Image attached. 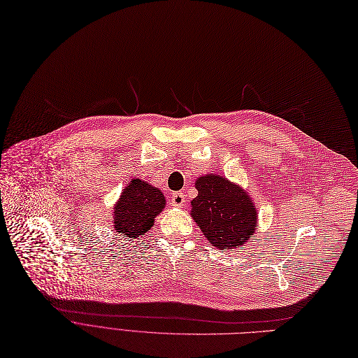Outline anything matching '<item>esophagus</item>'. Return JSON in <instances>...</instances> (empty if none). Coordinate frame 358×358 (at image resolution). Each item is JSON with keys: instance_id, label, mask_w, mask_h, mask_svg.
<instances>
[{"instance_id": "1", "label": "esophagus", "mask_w": 358, "mask_h": 358, "mask_svg": "<svg viewBox=\"0 0 358 358\" xmlns=\"http://www.w3.org/2000/svg\"><path fill=\"white\" fill-rule=\"evenodd\" d=\"M185 194L183 192H173L172 196H170V203H172L173 207H182L185 203Z\"/></svg>"}]
</instances>
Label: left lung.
<instances>
[{
	"instance_id": "1",
	"label": "left lung",
	"mask_w": 358,
	"mask_h": 358,
	"mask_svg": "<svg viewBox=\"0 0 358 358\" xmlns=\"http://www.w3.org/2000/svg\"><path fill=\"white\" fill-rule=\"evenodd\" d=\"M195 188L198 196L191 201V215L213 246L229 250L252 239L258 213L239 185L210 173L199 176Z\"/></svg>"
}]
</instances>
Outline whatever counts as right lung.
Segmentation results:
<instances>
[{"label":"right lung","instance_id":"obj_1","mask_svg":"<svg viewBox=\"0 0 358 358\" xmlns=\"http://www.w3.org/2000/svg\"><path fill=\"white\" fill-rule=\"evenodd\" d=\"M164 206L166 198L159 188L141 179H131L113 207V227L125 239H141Z\"/></svg>","mask_w":358,"mask_h":358}]
</instances>
